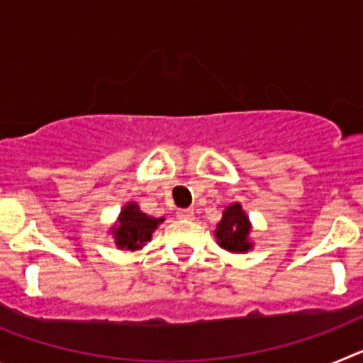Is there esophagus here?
<instances>
[{"label": "esophagus", "mask_w": 363, "mask_h": 363, "mask_svg": "<svg viewBox=\"0 0 363 363\" xmlns=\"http://www.w3.org/2000/svg\"><path fill=\"white\" fill-rule=\"evenodd\" d=\"M176 216H178L179 220H192V218H194V211H192V209H178Z\"/></svg>", "instance_id": "1"}]
</instances>
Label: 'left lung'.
I'll return each instance as SVG.
<instances>
[{
    "label": "left lung",
    "mask_w": 363,
    "mask_h": 363,
    "mask_svg": "<svg viewBox=\"0 0 363 363\" xmlns=\"http://www.w3.org/2000/svg\"><path fill=\"white\" fill-rule=\"evenodd\" d=\"M251 233L252 223L242 205L230 203L221 214V220L216 223L214 238L221 249L243 255L255 247V243L251 242Z\"/></svg>",
    "instance_id": "left-lung-1"
}]
</instances>
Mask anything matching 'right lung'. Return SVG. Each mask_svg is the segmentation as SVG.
Masks as SVG:
<instances>
[{
	"label": "right lung",
	"instance_id": "add662e5",
	"mask_svg": "<svg viewBox=\"0 0 363 363\" xmlns=\"http://www.w3.org/2000/svg\"><path fill=\"white\" fill-rule=\"evenodd\" d=\"M165 218H152L140 209L136 201H129L118 214L108 234L114 238V245L120 251H140L152 240V233Z\"/></svg>",
	"mask_w": 363,
	"mask_h": 363
}]
</instances>
